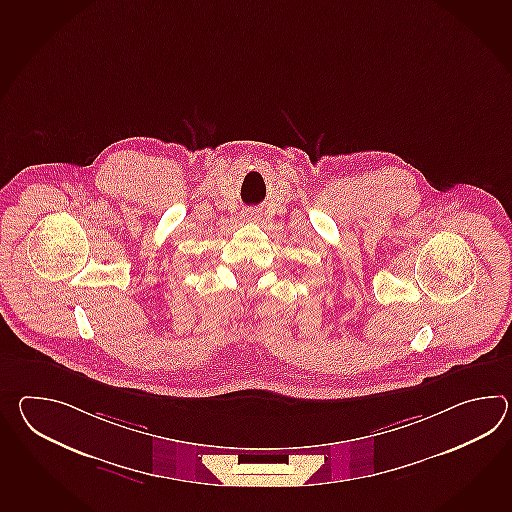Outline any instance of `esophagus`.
Masks as SVG:
<instances>
[{
    "instance_id": "obj_1",
    "label": "esophagus",
    "mask_w": 512,
    "mask_h": 512,
    "mask_svg": "<svg viewBox=\"0 0 512 512\" xmlns=\"http://www.w3.org/2000/svg\"><path fill=\"white\" fill-rule=\"evenodd\" d=\"M244 218L251 220V222H253V220H259V213H257V211H246Z\"/></svg>"
}]
</instances>
